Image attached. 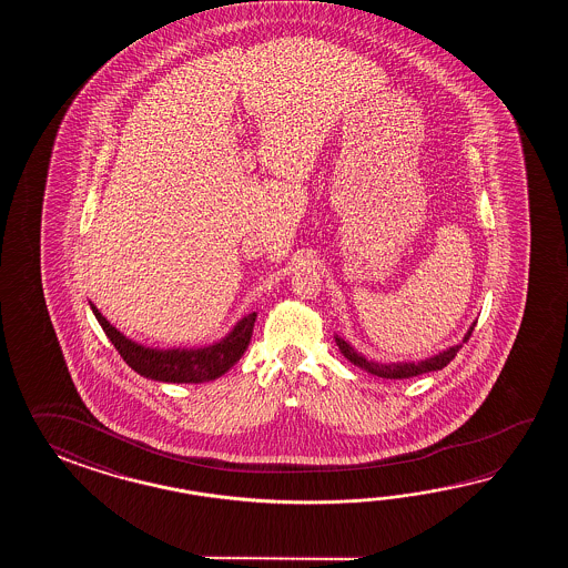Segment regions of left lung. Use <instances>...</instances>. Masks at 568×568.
Returning <instances> with one entry per match:
<instances>
[{"mask_svg": "<svg viewBox=\"0 0 568 568\" xmlns=\"http://www.w3.org/2000/svg\"><path fill=\"white\" fill-rule=\"evenodd\" d=\"M475 325H477V321L469 326V331L465 333V337H463L460 343L453 345V347H447V349L440 351V353H436L433 357L420 359V362H369V359H365V357H363L362 353H357L355 347H351L349 343H347L345 338H341L338 335H335V341H337L338 351H341V353H343V355H345L353 365L362 367V369H365L367 374L377 375V377H386V379H408V377L430 374V372H438V369L447 367L448 363L455 359V355H457V351L463 347V343H467L469 337H471Z\"/></svg>", "mask_w": 568, "mask_h": 568, "instance_id": "left-lung-1", "label": "left lung"}]
</instances>
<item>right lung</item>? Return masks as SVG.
Listing matches in <instances>:
<instances>
[{"label":"right lung","mask_w":568,"mask_h":568,"mask_svg":"<svg viewBox=\"0 0 568 568\" xmlns=\"http://www.w3.org/2000/svg\"><path fill=\"white\" fill-rule=\"evenodd\" d=\"M89 304L95 314L97 323L105 331L113 347L120 351L123 362L128 363L133 372L164 384H203L227 374L247 349L254 333L255 316H257L255 313L243 316L225 337L219 338L217 343L206 347L154 349L125 337L121 331L109 323L103 314L99 313L93 302L89 301Z\"/></svg>","instance_id":"1"}]
</instances>
